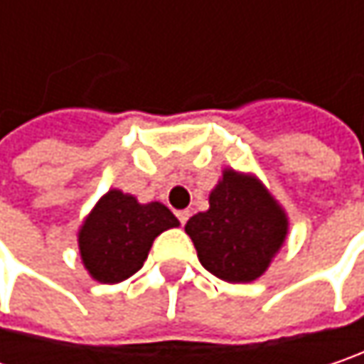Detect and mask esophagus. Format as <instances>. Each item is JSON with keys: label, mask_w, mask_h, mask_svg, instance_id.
Returning a JSON list of instances; mask_svg holds the SVG:
<instances>
[{"label": "esophagus", "mask_w": 364, "mask_h": 364, "mask_svg": "<svg viewBox=\"0 0 364 364\" xmlns=\"http://www.w3.org/2000/svg\"><path fill=\"white\" fill-rule=\"evenodd\" d=\"M176 215H178V220H180V223L184 225V223L188 221V218H191V211H188V209H182V211H178Z\"/></svg>", "instance_id": "1"}]
</instances>
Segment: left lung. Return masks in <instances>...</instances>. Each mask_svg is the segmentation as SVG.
<instances>
[{
  "instance_id": "left-lung-1",
  "label": "left lung",
  "mask_w": 364,
  "mask_h": 364,
  "mask_svg": "<svg viewBox=\"0 0 364 364\" xmlns=\"http://www.w3.org/2000/svg\"><path fill=\"white\" fill-rule=\"evenodd\" d=\"M288 232L284 211L255 180L228 169L209 196V211L186 223L200 265L220 279L242 284L267 269Z\"/></svg>"
}]
</instances>
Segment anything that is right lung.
Masks as SVG:
<instances>
[{
  "instance_id": "1",
  "label": "right lung",
  "mask_w": 364,
  "mask_h": 364,
  "mask_svg": "<svg viewBox=\"0 0 364 364\" xmlns=\"http://www.w3.org/2000/svg\"><path fill=\"white\" fill-rule=\"evenodd\" d=\"M180 221L161 203L141 205L119 191H109L87 218L78 247L85 267L103 284H117L143 267L153 240Z\"/></svg>"
}]
</instances>
